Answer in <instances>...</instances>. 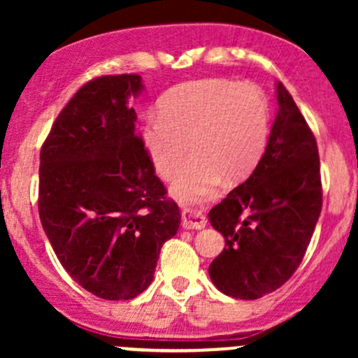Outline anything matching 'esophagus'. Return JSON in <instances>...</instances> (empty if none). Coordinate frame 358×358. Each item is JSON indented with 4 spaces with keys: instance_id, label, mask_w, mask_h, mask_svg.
<instances>
[{
    "instance_id": "esophagus-1",
    "label": "esophagus",
    "mask_w": 358,
    "mask_h": 358,
    "mask_svg": "<svg viewBox=\"0 0 358 358\" xmlns=\"http://www.w3.org/2000/svg\"><path fill=\"white\" fill-rule=\"evenodd\" d=\"M206 223H208V220H206V216L202 215L201 211H190V209H183V213H182L183 229L201 230V229H204Z\"/></svg>"
}]
</instances>
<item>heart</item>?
Returning <instances> with one entry per match:
<instances>
[{
  "label": "heart",
  "instance_id": "obj_1",
  "mask_svg": "<svg viewBox=\"0 0 358 358\" xmlns=\"http://www.w3.org/2000/svg\"><path fill=\"white\" fill-rule=\"evenodd\" d=\"M270 135V103L252 83L209 78L183 83L161 96L157 114L142 128V142L162 178L176 175L173 194L199 201L215 192L223 176L239 182L258 166Z\"/></svg>",
  "mask_w": 358,
  "mask_h": 358
}]
</instances>
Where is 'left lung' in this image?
Here are the masks:
<instances>
[{"instance_id":"obj_1","label":"left lung","mask_w":358,"mask_h":358,"mask_svg":"<svg viewBox=\"0 0 358 358\" xmlns=\"http://www.w3.org/2000/svg\"><path fill=\"white\" fill-rule=\"evenodd\" d=\"M262 161L209 211L225 249L209 265L216 289L258 299L279 289L301 263L322 209L315 136L282 83Z\"/></svg>"}]
</instances>
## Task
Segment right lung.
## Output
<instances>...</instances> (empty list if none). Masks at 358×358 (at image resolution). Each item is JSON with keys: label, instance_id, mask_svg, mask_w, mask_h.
Segmentation results:
<instances>
[{"label": "right lung", "instance_id": "add662e5", "mask_svg": "<svg viewBox=\"0 0 358 358\" xmlns=\"http://www.w3.org/2000/svg\"><path fill=\"white\" fill-rule=\"evenodd\" d=\"M142 90L138 74L88 81L39 156V218L57 258L79 286L114 301L150 286L182 218L135 131L129 99Z\"/></svg>", "mask_w": 358, "mask_h": 358}]
</instances>
